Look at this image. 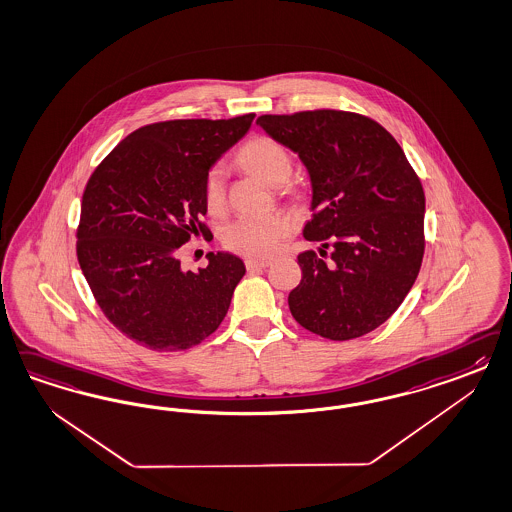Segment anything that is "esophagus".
Returning a JSON list of instances; mask_svg holds the SVG:
<instances>
[{
  "label": "esophagus",
  "mask_w": 512,
  "mask_h": 512,
  "mask_svg": "<svg viewBox=\"0 0 512 512\" xmlns=\"http://www.w3.org/2000/svg\"><path fill=\"white\" fill-rule=\"evenodd\" d=\"M269 264H271V262H267V260H252V258L245 260V265H247L248 271H258V269H265V267H267Z\"/></svg>",
  "instance_id": "obj_1"
}]
</instances>
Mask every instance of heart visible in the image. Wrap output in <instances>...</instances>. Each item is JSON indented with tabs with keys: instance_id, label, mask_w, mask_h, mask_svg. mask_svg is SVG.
I'll list each match as a JSON object with an SVG mask.
<instances>
[{
	"instance_id": "b5f03b06",
	"label": "heart",
	"mask_w": 512,
	"mask_h": 512,
	"mask_svg": "<svg viewBox=\"0 0 512 512\" xmlns=\"http://www.w3.org/2000/svg\"><path fill=\"white\" fill-rule=\"evenodd\" d=\"M239 162L252 171L254 175L262 177L265 182L279 186L288 181L292 173V158L288 150L282 147L271 137H254L239 152ZM226 190V171L220 164L213 165L203 182V194L209 209H218L224 201ZM292 230L290 218L284 215L243 216L226 226L222 233V243L226 247L252 256L264 258L273 254L282 239Z\"/></svg>"
}]
</instances>
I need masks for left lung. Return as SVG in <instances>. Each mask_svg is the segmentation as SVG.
I'll list each match as a JSON object with an SVG mask.
<instances>
[{"label":"left lung","mask_w":512,"mask_h":512,"mask_svg":"<svg viewBox=\"0 0 512 512\" xmlns=\"http://www.w3.org/2000/svg\"><path fill=\"white\" fill-rule=\"evenodd\" d=\"M256 124L296 152L311 181L303 237L322 248L297 256L290 313L331 341L379 328L413 288L424 256L426 198L405 152L375 120L347 111L264 115Z\"/></svg>","instance_id":"8db88e82"}]
</instances>
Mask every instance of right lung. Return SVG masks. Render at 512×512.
I'll return each mask as SVG.
<instances>
[{
  "mask_svg": "<svg viewBox=\"0 0 512 512\" xmlns=\"http://www.w3.org/2000/svg\"><path fill=\"white\" fill-rule=\"evenodd\" d=\"M254 113L230 120H167L116 145L86 184L77 258L99 309L150 350L196 347L220 326L245 264L209 252L184 271L179 248L209 231L203 182L248 132Z\"/></svg>",
  "mask_w": 512,
  "mask_h": 512,
  "instance_id": "obj_1",
  "label": "right lung"
}]
</instances>
